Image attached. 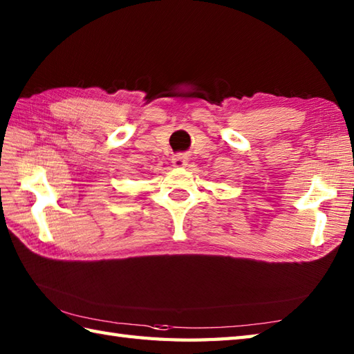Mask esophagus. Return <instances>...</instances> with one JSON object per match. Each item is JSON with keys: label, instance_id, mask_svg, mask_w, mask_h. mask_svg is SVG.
I'll return each instance as SVG.
<instances>
[{"label": "esophagus", "instance_id": "obj_1", "mask_svg": "<svg viewBox=\"0 0 354 354\" xmlns=\"http://www.w3.org/2000/svg\"><path fill=\"white\" fill-rule=\"evenodd\" d=\"M187 161H189V158H187L185 153H179V155H175L171 158L173 167H185Z\"/></svg>", "mask_w": 354, "mask_h": 354}]
</instances>
